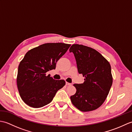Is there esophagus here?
Instances as JSON below:
<instances>
[{
    "mask_svg": "<svg viewBox=\"0 0 132 132\" xmlns=\"http://www.w3.org/2000/svg\"><path fill=\"white\" fill-rule=\"evenodd\" d=\"M66 85L67 86H71V84L69 83V82H66Z\"/></svg>",
    "mask_w": 132,
    "mask_h": 132,
    "instance_id": "34e87169",
    "label": "esophagus"
}]
</instances>
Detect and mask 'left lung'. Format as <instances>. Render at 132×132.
<instances>
[{
  "instance_id": "obj_1",
  "label": "left lung",
  "mask_w": 132,
  "mask_h": 132,
  "mask_svg": "<svg viewBox=\"0 0 132 132\" xmlns=\"http://www.w3.org/2000/svg\"><path fill=\"white\" fill-rule=\"evenodd\" d=\"M70 52L74 53L78 71L85 82L74 84L77 91L70 96L75 107L82 112L96 109L103 104L112 85L109 62L96 50L83 45L74 44Z\"/></svg>"
}]
</instances>
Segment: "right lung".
Segmentation results:
<instances>
[{
  "label": "right lung",
  "instance_id": "obj_1",
  "mask_svg": "<svg viewBox=\"0 0 132 132\" xmlns=\"http://www.w3.org/2000/svg\"><path fill=\"white\" fill-rule=\"evenodd\" d=\"M70 44L46 43L29 50L20 63L17 86L23 102L31 107L41 108L53 100L64 80H55L46 75L55 69L56 63L65 54Z\"/></svg>",
  "mask_w": 132,
  "mask_h": 132
}]
</instances>
